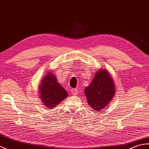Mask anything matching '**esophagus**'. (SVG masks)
<instances>
[{
  "label": "esophagus",
  "instance_id": "1",
  "mask_svg": "<svg viewBox=\"0 0 149 149\" xmlns=\"http://www.w3.org/2000/svg\"><path fill=\"white\" fill-rule=\"evenodd\" d=\"M70 91H71V93H72V94L75 95H77V93H78V91H77V89H70Z\"/></svg>",
  "mask_w": 149,
  "mask_h": 149
}]
</instances>
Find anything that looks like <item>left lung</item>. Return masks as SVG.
Listing matches in <instances>:
<instances>
[{
  "instance_id": "left-lung-1",
  "label": "left lung",
  "mask_w": 149,
  "mask_h": 149,
  "mask_svg": "<svg viewBox=\"0 0 149 149\" xmlns=\"http://www.w3.org/2000/svg\"><path fill=\"white\" fill-rule=\"evenodd\" d=\"M84 92L89 105L95 111L107 107L116 93L113 81L107 70L100 69L96 72Z\"/></svg>"
}]
</instances>
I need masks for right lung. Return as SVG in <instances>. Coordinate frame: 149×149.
Instances as JSON below:
<instances>
[{
    "label": "right lung",
    "instance_id": "obj_1",
    "mask_svg": "<svg viewBox=\"0 0 149 149\" xmlns=\"http://www.w3.org/2000/svg\"><path fill=\"white\" fill-rule=\"evenodd\" d=\"M39 94L44 105L47 109H53L68 96V93L57 82L51 71L44 75L41 81Z\"/></svg>",
    "mask_w": 149,
    "mask_h": 149
}]
</instances>
